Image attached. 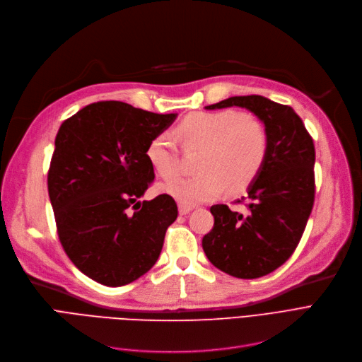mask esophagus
<instances>
[{
  "label": "esophagus",
  "mask_w": 362,
  "mask_h": 362,
  "mask_svg": "<svg viewBox=\"0 0 362 362\" xmlns=\"http://www.w3.org/2000/svg\"><path fill=\"white\" fill-rule=\"evenodd\" d=\"M178 211H180V215H188V214L193 211V206H187V204L180 203L178 204Z\"/></svg>",
  "instance_id": "1"
}]
</instances>
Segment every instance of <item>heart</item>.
Wrapping results in <instances>:
<instances>
[{
    "mask_svg": "<svg viewBox=\"0 0 362 362\" xmlns=\"http://www.w3.org/2000/svg\"><path fill=\"white\" fill-rule=\"evenodd\" d=\"M175 134L185 147H202L196 165L199 174L165 185L169 196L187 206L212 200L226 187L231 193L246 190L267 156L264 125L256 117L235 110L192 113L177 127ZM146 156L163 180L178 174V154L169 134L153 136Z\"/></svg>",
    "mask_w": 362,
    "mask_h": 362,
    "instance_id": "b5f03b06",
    "label": "heart"
}]
</instances>
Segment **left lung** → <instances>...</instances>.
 <instances>
[{
    "label": "left lung",
    "instance_id": "8db88e82",
    "mask_svg": "<svg viewBox=\"0 0 362 362\" xmlns=\"http://www.w3.org/2000/svg\"><path fill=\"white\" fill-rule=\"evenodd\" d=\"M234 106L264 124L267 156L246 190L249 214L214 204V228L202 246L218 269L237 279H257L281 267L303 234L314 206L315 148L296 112L267 97L235 95L204 109Z\"/></svg>",
    "mask_w": 362,
    "mask_h": 362
}]
</instances>
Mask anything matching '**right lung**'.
<instances>
[{"label":"right lung","instance_id":"right-lung-1","mask_svg":"<svg viewBox=\"0 0 362 362\" xmlns=\"http://www.w3.org/2000/svg\"><path fill=\"white\" fill-rule=\"evenodd\" d=\"M177 116L98 101L57 132L48 196L59 238L75 267L100 284L119 287L144 275L178 216L168 194L140 202L154 180L147 146Z\"/></svg>","mask_w":362,"mask_h":362}]
</instances>
